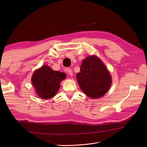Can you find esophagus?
<instances>
[{"instance_id": "esophagus-1", "label": "esophagus", "mask_w": 147, "mask_h": 147, "mask_svg": "<svg viewBox=\"0 0 147 147\" xmlns=\"http://www.w3.org/2000/svg\"><path fill=\"white\" fill-rule=\"evenodd\" d=\"M66 72L68 75H69L70 76H72L73 75V72H72V70L70 68H67L66 69Z\"/></svg>"}]
</instances>
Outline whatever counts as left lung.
<instances>
[{
    "mask_svg": "<svg viewBox=\"0 0 147 147\" xmlns=\"http://www.w3.org/2000/svg\"><path fill=\"white\" fill-rule=\"evenodd\" d=\"M80 87L91 98L104 96L112 83L110 74L103 63L95 56H89L82 61L80 71L77 74Z\"/></svg>",
    "mask_w": 147,
    "mask_h": 147,
    "instance_id": "8db88e82",
    "label": "left lung"
}]
</instances>
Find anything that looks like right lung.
<instances>
[{
	"instance_id": "right-lung-1",
	"label": "right lung",
	"mask_w": 147,
	"mask_h": 147,
	"mask_svg": "<svg viewBox=\"0 0 147 147\" xmlns=\"http://www.w3.org/2000/svg\"><path fill=\"white\" fill-rule=\"evenodd\" d=\"M64 73L53 70L48 65H43L35 70L32 83L38 96L42 99H50L55 96L60 88L61 81L65 79Z\"/></svg>"
}]
</instances>
